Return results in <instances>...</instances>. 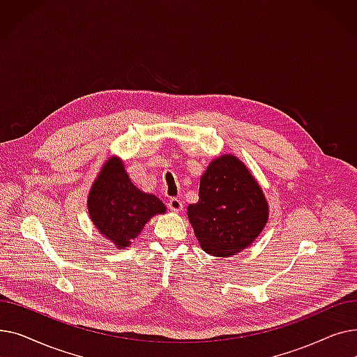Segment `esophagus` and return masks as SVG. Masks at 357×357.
Returning <instances> with one entry per match:
<instances>
[{"instance_id":"obj_1","label":"esophagus","mask_w":357,"mask_h":357,"mask_svg":"<svg viewBox=\"0 0 357 357\" xmlns=\"http://www.w3.org/2000/svg\"><path fill=\"white\" fill-rule=\"evenodd\" d=\"M167 207L171 208L172 211H175V213H179L183 208V204H182V201L179 198H171V199H169V202H167Z\"/></svg>"}]
</instances>
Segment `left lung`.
I'll list each match as a JSON object with an SVG mask.
<instances>
[{
  "label": "left lung",
  "instance_id": "left-lung-1",
  "mask_svg": "<svg viewBox=\"0 0 357 357\" xmlns=\"http://www.w3.org/2000/svg\"><path fill=\"white\" fill-rule=\"evenodd\" d=\"M269 205L246 165L233 155L214 159L199 179V199L188 218L199 246L217 257L249 248L265 229Z\"/></svg>",
  "mask_w": 357,
  "mask_h": 357
}]
</instances>
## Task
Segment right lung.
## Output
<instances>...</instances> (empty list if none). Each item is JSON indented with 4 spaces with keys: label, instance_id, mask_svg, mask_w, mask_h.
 <instances>
[{
    "label": "right lung",
    "instance_id": "right-lung-1",
    "mask_svg": "<svg viewBox=\"0 0 357 357\" xmlns=\"http://www.w3.org/2000/svg\"><path fill=\"white\" fill-rule=\"evenodd\" d=\"M165 204L140 191L130 181L124 163L109 158L88 194V213L97 230L116 248H127L156 214H165Z\"/></svg>",
    "mask_w": 357,
    "mask_h": 357
}]
</instances>
